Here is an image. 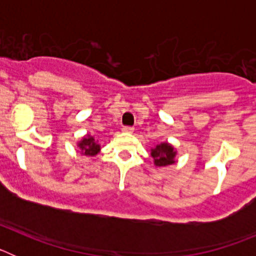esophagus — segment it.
<instances>
[{
    "instance_id": "obj_1",
    "label": "esophagus",
    "mask_w": 256,
    "mask_h": 256,
    "mask_svg": "<svg viewBox=\"0 0 256 256\" xmlns=\"http://www.w3.org/2000/svg\"><path fill=\"white\" fill-rule=\"evenodd\" d=\"M123 130L124 133H132L134 130H133L132 126H123V130Z\"/></svg>"
}]
</instances>
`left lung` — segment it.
<instances>
[{"mask_svg": "<svg viewBox=\"0 0 256 256\" xmlns=\"http://www.w3.org/2000/svg\"><path fill=\"white\" fill-rule=\"evenodd\" d=\"M151 156L155 166L164 168L177 162V150L169 142H160L155 144V148H151Z\"/></svg>", "mask_w": 256, "mask_h": 256, "instance_id": "obj_1", "label": "left lung"}]
</instances>
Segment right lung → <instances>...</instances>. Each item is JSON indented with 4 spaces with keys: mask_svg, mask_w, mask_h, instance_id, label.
I'll return each instance as SVG.
<instances>
[{
    "mask_svg": "<svg viewBox=\"0 0 256 256\" xmlns=\"http://www.w3.org/2000/svg\"><path fill=\"white\" fill-rule=\"evenodd\" d=\"M76 146L79 148L80 154L84 156H94L101 150V146L98 144V142L91 134H86L80 141H78Z\"/></svg>",
    "mask_w": 256,
    "mask_h": 256,
    "instance_id": "add662e5",
    "label": "right lung"
}]
</instances>
